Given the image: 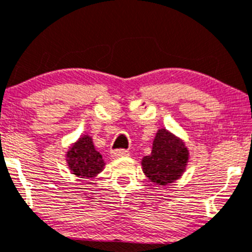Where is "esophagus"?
Listing matches in <instances>:
<instances>
[{"label": "esophagus", "instance_id": "obj_1", "mask_svg": "<svg viewBox=\"0 0 252 252\" xmlns=\"http://www.w3.org/2000/svg\"><path fill=\"white\" fill-rule=\"evenodd\" d=\"M129 154L128 151L126 149H115V151L112 152V157L113 158H122V157H126Z\"/></svg>", "mask_w": 252, "mask_h": 252}]
</instances>
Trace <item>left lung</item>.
I'll list each match as a JSON object with an SVG mask.
<instances>
[{
    "mask_svg": "<svg viewBox=\"0 0 252 252\" xmlns=\"http://www.w3.org/2000/svg\"><path fill=\"white\" fill-rule=\"evenodd\" d=\"M188 157L189 153L183 140L162 128L154 138L152 153L142 159V168L152 182L167 186L182 176Z\"/></svg>",
    "mask_w": 252,
    "mask_h": 252,
    "instance_id": "left-lung-1",
    "label": "left lung"
}]
</instances>
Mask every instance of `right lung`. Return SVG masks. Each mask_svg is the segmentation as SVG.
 I'll return each instance as SVG.
<instances>
[{
    "label": "right lung",
    "mask_w": 252,
    "mask_h": 252,
    "mask_svg": "<svg viewBox=\"0 0 252 252\" xmlns=\"http://www.w3.org/2000/svg\"><path fill=\"white\" fill-rule=\"evenodd\" d=\"M67 167L72 174L80 178H93L104 169L105 162L95 149L89 135H81L66 153Z\"/></svg>",
    "instance_id": "right-lung-1"
}]
</instances>
